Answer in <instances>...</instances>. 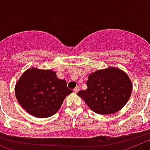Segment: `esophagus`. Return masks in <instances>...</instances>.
Segmentation results:
<instances>
[{
	"instance_id": "34e87169",
	"label": "esophagus",
	"mask_w": 150,
	"mask_h": 150,
	"mask_svg": "<svg viewBox=\"0 0 150 150\" xmlns=\"http://www.w3.org/2000/svg\"><path fill=\"white\" fill-rule=\"evenodd\" d=\"M79 90H80V88H79V86H77L76 88H75V89L73 90V91L75 92V93H78L79 91Z\"/></svg>"
}]
</instances>
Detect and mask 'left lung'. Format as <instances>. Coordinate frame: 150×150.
Returning a JSON list of instances; mask_svg holds the SVG:
<instances>
[{
	"instance_id": "left-lung-1",
	"label": "left lung",
	"mask_w": 150,
	"mask_h": 150,
	"mask_svg": "<svg viewBox=\"0 0 150 150\" xmlns=\"http://www.w3.org/2000/svg\"><path fill=\"white\" fill-rule=\"evenodd\" d=\"M88 89L80 91L79 97L94 112L112 114L119 111L129 100L132 84L127 75L117 68L97 70L87 81Z\"/></svg>"
}]
</instances>
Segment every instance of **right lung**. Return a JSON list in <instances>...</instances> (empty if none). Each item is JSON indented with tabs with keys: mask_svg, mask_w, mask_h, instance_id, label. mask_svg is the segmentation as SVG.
<instances>
[{
	"mask_svg": "<svg viewBox=\"0 0 150 150\" xmlns=\"http://www.w3.org/2000/svg\"><path fill=\"white\" fill-rule=\"evenodd\" d=\"M71 92L66 81L58 79L56 72L34 68L25 71L15 87L18 102L37 118L53 115Z\"/></svg>",
	"mask_w": 150,
	"mask_h": 150,
	"instance_id": "add662e5",
	"label": "right lung"
}]
</instances>
